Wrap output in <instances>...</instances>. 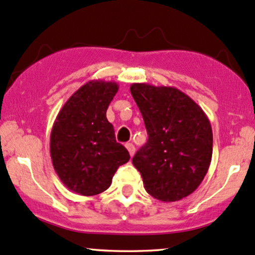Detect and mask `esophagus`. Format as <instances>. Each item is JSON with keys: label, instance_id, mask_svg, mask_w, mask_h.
<instances>
[{"label": "esophagus", "instance_id": "1", "mask_svg": "<svg viewBox=\"0 0 255 255\" xmlns=\"http://www.w3.org/2000/svg\"><path fill=\"white\" fill-rule=\"evenodd\" d=\"M125 147H127V149L128 150V153H130L131 157H132V155L135 154V146H133L132 143H127L125 144Z\"/></svg>", "mask_w": 255, "mask_h": 255}]
</instances>
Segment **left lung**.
I'll return each mask as SVG.
<instances>
[{
    "label": "left lung",
    "mask_w": 255,
    "mask_h": 255,
    "mask_svg": "<svg viewBox=\"0 0 255 255\" xmlns=\"http://www.w3.org/2000/svg\"><path fill=\"white\" fill-rule=\"evenodd\" d=\"M148 139L132 158L150 196L176 202L203 181L213 154L210 122L191 97L170 86L132 84Z\"/></svg>",
    "instance_id": "left-lung-1"
}]
</instances>
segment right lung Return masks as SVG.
Instances as JSON below:
<instances>
[{
  "label": "right lung",
  "instance_id": "1",
  "mask_svg": "<svg viewBox=\"0 0 255 255\" xmlns=\"http://www.w3.org/2000/svg\"><path fill=\"white\" fill-rule=\"evenodd\" d=\"M117 83L92 80L70 96L51 131L50 152L61 181L81 196L102 193L117 169L130 159L118 143L106 112L118 92Z\"/></svg>",
  "mask_w": 255,
  "mask_h": 255
}]
</instances>
